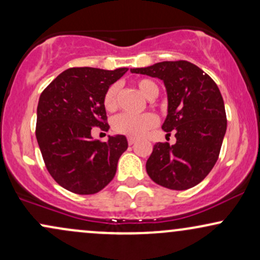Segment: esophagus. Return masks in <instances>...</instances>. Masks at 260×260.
Returning <instances> with one entry per match:
<instances>
[{
  "mask_svg": "<svg viewBox=\"0 0 260 260\" xmlns=\"http://www.w3.org/2000/svg\"><path fill=\"white\" fill-rule=\"evenodd\" d=\"M136 142H137V139L133 138V137H129V138H128V144L129 145H133Z\"/></svg>",
  "mask_w": 260,
  "mask_h": 260,
  "instance_id": "esophagus-1",
  "label": "esophagus"
}]
</instances>
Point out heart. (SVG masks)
Returning a JSON list of instances; mask_svg holds the SVG:
<instances>
[{"instance_id": "b5f03b06", "label": "heart", "mask_w": 260, "mask_h": 260, "mask_svg": "<svg viewBox=\"0 0 260 260\" xmlns=\"http://www.w3.org/2000/svg\"><path fill=\"white\" fill-rule=\"evenodd\" d=\"M137 88L140 94L144 95L147 99L157 95V86L154 82L149 79H140L137 82ZM117 92L118 86L112 84L107 89L104 95V106L107 111H112L117 106ZM156 117L153 113H143V115H129V113H121L117 115L112 121V128L115 132L127 134L131 137H140L147 131L153 128L156 124Z\"/></svg>"}]
</instances>
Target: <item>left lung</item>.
<instances>
[{
    "label": "left lung",
    "instance_id": "8db88e82",
    "mask_svg": "<svg viewBox=\"0 0 260 260\" xmlns=\"http://www.w3.org/2000/svg\"><path fill=\"white\" fill-rule=\"evenodd\" d=\"M131 72L159 78L168 94L162 129L175 132L176 143H156L147 161L155 183L175 190L197 186L219 157L228 121L223 100L213 79L187 61H164Z\"/></svg>",
    "mask_w": 260,
    "mask_h": 260
}]
</instances>
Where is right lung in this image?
Wrapping results in <instances>:
<instances>
[{
	"label": "right lung",
	"mask_w": 260,
	"mask_h": 260,
	"mask_svg": "<svg viewBox=\"0 0 260 260\" xmlns=\"http://www.w3.org/2000/svg\"><path fill=\"white\" fill-rule=\"evenodd\" d=\"M128 68H70L41 92L37 139L45 165L59 186L77 194H94L115 177L128 148L122 134L107 142L92 139V127L109 129L104 95Z\"/></svg>",
	"instance_id": "obj_1"
}]
</instances>
